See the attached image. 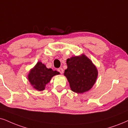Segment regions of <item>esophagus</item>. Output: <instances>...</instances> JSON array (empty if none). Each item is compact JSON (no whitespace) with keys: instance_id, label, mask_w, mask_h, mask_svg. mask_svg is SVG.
I'll use <instances>...</instances> for the list:
<instances>
[{"instance_id":"1","label":"esophagus","mask_w":128,"mask_h":128,"mask_svg":"<svg viewBox=\"0 0 128 128\" xmlns=\"http://www.w3.org/2000/svg\"><path fill=\"white\" fill-rule=\"evenodd\" d=\"M58 72L62 74L63 72H64V70H63V69L62 68H60L58 69Z\"/></svg>"}]
</instances>
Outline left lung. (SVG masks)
<instances>
[{"label":"left lung","mask_w":128,"mask_h":128,"mask_svg":"<svg viewBox=\"0 0 128 128\" xmlns=\"http://www.w3.org/2000/svg\"><path fill=\"white\" fill-rule=\"evenodd\" d=\"M67 65L64 74L71 90L77 93H83L91 89L98 75L97 68L92 61L82 54L68 59Z\"/></svg>","instance_id":"8db88e82"}]
</instances>
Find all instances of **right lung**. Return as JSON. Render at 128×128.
Instances as JSON below:
<instances>
[{
    "instance_id": "right-lung-1",
    "label": "right lung",
    "mask_w": 128,
    "mask_h": 128,
    "mask_svg": "<svg viewBox=\"0 0 128 128\" xmlns=\"http://www.w3.org/2000/svg\"><path fill=\"white\" fill-rule=\"evenodd\" d=\"M59 74L60 72L56 71H53L51 68H47L45 65L39 61L35 67L30 70L28 78L30 85L35 89L42 91L53 76Z\"/></svg>"
}]
</instances>
